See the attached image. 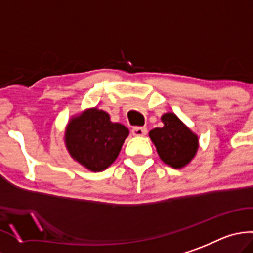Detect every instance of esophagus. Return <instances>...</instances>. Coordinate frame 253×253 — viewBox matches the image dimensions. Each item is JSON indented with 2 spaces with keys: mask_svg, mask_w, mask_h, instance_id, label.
<instances>
[{
  "mask_svg": "<svg viewBox=\"0 0 253 253\" xmlns=\"http://www.w3.org/2000/svg\"><path fill=\"white\" fill-rule=\"evenodd\" d=\"M147 133L146 127H133L132 128V135L136 136V137H142Z\"/></svg>",
  "mask_w": 253,
  "mask_h": 253,
  "instance_id": "1",
  "label": "esophagus"
}]
</instances>
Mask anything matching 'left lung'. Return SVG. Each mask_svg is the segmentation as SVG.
Instances as JSON below:
<instances>
[{
	"label": "left lung",
	"instance_id": "obj_1",
	"mask_svg": "<svg viewBox=\"0 0 253 253\" xmlns=\"http://www.w3.org/2000/svg\"><path fill=\"white\" fill-rule=\"evenodd\" d=\"M164 126L151 129L149 133L161 160L174 169L188 165L199 147L198 136L179 120L168 112L161 117Z\"/></svg>",
	"mask_w": 253,
	"mask_h": 253
}]
</instances>
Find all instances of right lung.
<instances>
[{
    "mask_svg": "<svg viewBox=\"0 0 253 253\" xmlns=\"http://www.w3.org/2000/svg\"><path fill=\"white\" fill-rule=\"evenodd\" d=\"M128 128L111 122L110 115L89 108L73 117L65 129V145L70 156L90 171H103L121 151Z\"/></svg>",
    "mask_w": 253,
    "mask_h": 253,
    "instance_id": "1",
    "label": "right lung"
}]
</instances>
